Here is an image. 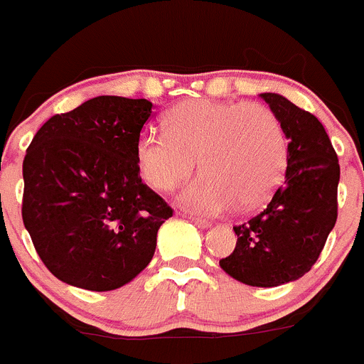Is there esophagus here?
Listing matches in <instances>:
<instances>
[{
  "label": "esophagus",
  "instance_id": "obj_1",
  "mask_svg": "<svg viewBox=\"0 0 364 364\" xmlns=\"http://www.w3.org/2000/svg\"><path fill=\"white\" fill-rule=\"evenodd\" d=\"M189 220L195 224V226H198L200 230H208V228H211V222L204 220V218H197V217H189Z\"/></svg>",
  "mask_w": 364,
  "mask_h": 364
}]
</instances>
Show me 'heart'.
I'll return each mask as SVG.
<instances>
[{
    "label": "heart",
    "mask_w": 364,
    "mask_h": 364,
    "mask_svg": "<svg viewBox=\"0 0 364 364\" xmlns=\"http://www.w3.org/2000/svg\"><path fill=\"white\" fill-rule=\"evenodd\" d=\"M167 133L147 129L134 147L144 180L171 191L191 178L198 160L202 178L184 202L218 213L231 205L253 210L281 184L288 146L275 112L260 104L188 100L166 117Z\"/></svg>",
    "instance_id": "1"
}]
</instances>
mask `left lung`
<instances>
[{"mask_svg": "<svg viewBox=\"0 0 364 364\" xmlns=\"http://www.w3.org/2000/svg\"><path fill=\"white\" fill-rule=\"evenodd\" d=\"M260 98L288 138L284 184L262 213L235 226L237 246L220 260L235 281L273 288L310 272L337 220L339 160L323 124L277 92Z\"/></svg>", "mask_w": 364, "mask_h": 364, "instance_id": "obj_1", "label": "left lung"}]
</instances>
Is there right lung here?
Masks as SVG:
<instances>
[{
  "mask_svg": "<svg viewBox=\"0 0 364 364\" xmlns=\"http://www.w3.org/2000/svg\"><path fill=\"white\" fill-rule=\"evenodd\" d=\"M149 100L96 96L49 118L23 160V224L54 277L117 290L147 268L173 210L140 178Z\"/></svg>",
  "mask_w": 364,
  "mask_h": 364,
  "instance_id": "obj_1",
  "label": "right lung"
}]
</instances>
